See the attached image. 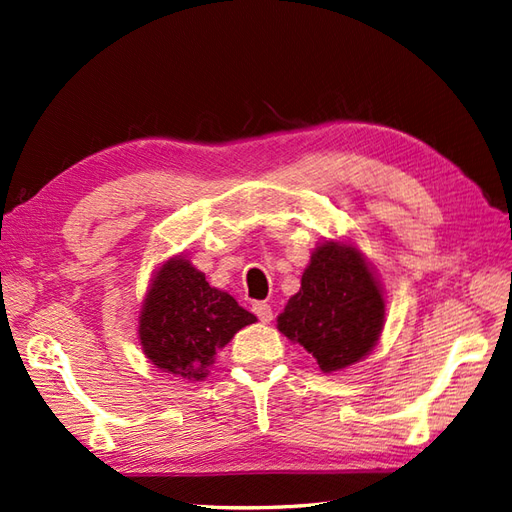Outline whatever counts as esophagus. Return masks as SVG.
Instances as JSON below:
<instances>
[{
    "label": "esophagus",
    "instance_id": "1",
    "mask_svg": "<svg viewBox=\"0 0 512 512\" xmlns=\"http://www.w3.org/2000/svg\"><path fill=\"white\" fill-rule=\"evenodd\" d=\"M253 313L259 317V321H264V324L272 321V309L268 302H253Z\"/></svg>",
    "mask_w": 512,
    "mask_h": 512
}]
</instances>
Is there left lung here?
I'll list each match as a JSON object with an SVG mask.
<instances>
[{"label": "left lung", "instance_id": "obj_1", "mask_svg": "<svg viewBox=\"0 0 512 512\" xmlns=\"http://www.w3.org/2000/svg\"><path fill=\"white\" fill-rule=\"evenodd\" d=\"M386 304L362 253L352 244L324 242L302 274V287L276 319L324 373L360 362L384 328Z\"/></svg>", "mask_w": 512, "mask_h": 512}]
</instances>
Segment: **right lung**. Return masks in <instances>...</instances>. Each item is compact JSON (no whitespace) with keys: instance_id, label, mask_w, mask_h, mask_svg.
<instances>
[{"instance_id":"right-lung-1","label":"right lung","mask_w":512,"mask_h":512,"mask_svg":"<svg viewBox=\"0 0 512 512\" xmlns=\"http://www.w3.org/2000/svg\"><path fill=\"white\" fill-rule=\"evenodd\" d=\"M255 321L227 291L210 287L191 261L173 257L152 279L139 317V339L156 369L199 382L208 377L218 349Z\"/></svg>"}]
</instances>
